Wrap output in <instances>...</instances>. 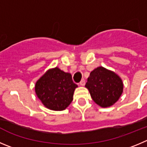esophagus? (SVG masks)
Returning a JSON list of instances; mask_svg holds the SVG:
<instances>
[{
    "instance_id": "1",
    "label": "esophagus",
    "mask_w": 147,
    "mask_h": 147,
    "mask_svg": "<svg viewBox=\"0 0 147 147\" xmlns=\"http://www.w3.org/2000/svg\"><path fill=\"white\" fill-rule=\"evenodd\" d=\"M79 84H80V86H84L85 84H86V82H85L84 80H82Z\"/></svg>"
}]
</instances>
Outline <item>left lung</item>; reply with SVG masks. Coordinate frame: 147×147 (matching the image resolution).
<instances>
[{
    "label": "left lung",
    "instance_id": "obj_1",
    "mask_svg": "<svg viewBox=\"0 0 147 147\" xmlns=\"http://www.w3.org/2000/svg\"><path fill=\"white\" fill-rule=\"evenodd\" d=\"M86 88L94 102L101 107H109L118 101L123 91V83L118 75L103 67L91 71Z\"/></svg>",
    "mask_w": 147,
    "mask_h": 147
}]
</instances>
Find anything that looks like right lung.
<instances>
[{"label": "right lung", "mask_w": 147, "mask_h": 147, "mask_svg": "<svg viewBox=\"0 0 147 147\" xmlns=\"http://www.w3.org/2000/svg\"><path fill=\"white\" fill-rule=\"evenodd\" d=\"M77 87L72 81V75L57 67L49 69L37 80L35 90L38 98L46 108L62 111L73 100Z\"/></svg>", "instance_id": "1"}]
</instances>
